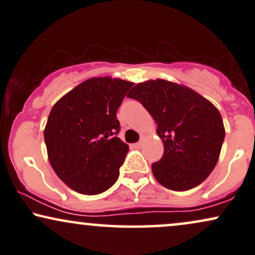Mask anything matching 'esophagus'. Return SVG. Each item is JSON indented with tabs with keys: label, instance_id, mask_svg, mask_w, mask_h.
Instances as JSON below:
<instances>
[{
	"label": "esophagus",
	"instance_id": "1",
	"mask_svg": "<svg viewBox=\"0 0 255 255\" xmlns=\"http://www.w3.org/2000/svg\"><path fill=\"white\" fill-rule=\"evenodd\" d=\"M144 141H146V137H144V136H141L140 141H138V142H137L136 144H135V146H136V147H141V146H142V144L144 143Z\"/></svg>",
	"mask_w": 255,
	"mask_h": 255
}]
</instances>
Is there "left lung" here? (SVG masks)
<instances>
[{"mask_svg":"<svg viewBox=\"0 0 255 255\" xmlns=\"http://www.w3.org/2000/svg\"><path fill=\"white\" fill-rule=\"evenodd\" d=\"M127 96L141 102L157 126L163 155L151 165L156 181L178 192L205 181L225 138L218 108L189 87L161 79L137 83Z\"/></svg>","mask_w":255,"mask_h":255,"instance_id":"obj_1","label":"left lung"}]
</instances>
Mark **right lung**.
Returning a JSON list of instances; mask_svg holds the SVG:
<instances>
[{
    "label": "right lung",
    "instance_id": "obj_1",
    "mask_svg": "<svg viewBox=\"0 0 255 255\" xmlns=\"http://www.w3.org/2000/svg\"><path fill=\"white\" fill-rule=\"evenodd\" d=\"M133 85L111 76L92 77L51 108L44 128L48 159L73 191L100 194L118 180L129 148L117 136V112Z\"/></svg>",
    "mask_w": 255,
    "mask_h": 255
}]
</instances>
